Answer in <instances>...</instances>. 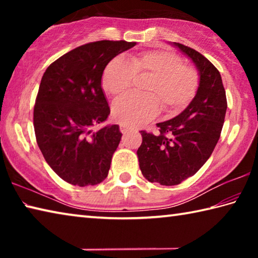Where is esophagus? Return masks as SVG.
<instances>
[{
    "label": "esophagus",
    "instance_id": "34e87169",
    "mask_svg": "<svg viewBox=\"0 0 258 258\" xmlns=\"http://www.w3.org/2000/svg\"><path fill=\"white\" fill-rule=\"evenodd\" d=\"M119 128H120V132L123 133V134H127L130 131H131V128L127 127V126H125V125H120Z\"/></svg>",
    "mask_w": 258,
    "mask_h": 258
}]
</instances>
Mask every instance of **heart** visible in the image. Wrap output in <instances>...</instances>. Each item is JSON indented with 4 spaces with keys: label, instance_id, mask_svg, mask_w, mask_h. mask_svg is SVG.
Instances as JSON below:
<instances>
[{
    "label": "heart",
    "instance_id": "b5f03b06",
    "mask_svg": "<svg viewBox=\"0 0 258 258\" xmlns=\"http://www.w3.org/2000/svg\"><path fill=\"white\" fill-rule=\"evenodd\" d=\"M134 77H150L145 87L146 97H124L112 106L117 123L138 127L155 118L159 106L166 115L181 112L196 95L199 74L194 66L183 63L180 55L166 50H151L117 56L107 64L102 87L113 98L121 97L133 85Z\"/></svg>",
    "mask_w": 258,
    "mask_h": 258
}]
</instances>
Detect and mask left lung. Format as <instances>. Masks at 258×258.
Segmentation results:
<instances>
[{"mask_svg": "<svg viewBox=\"0 0 258 258\" xmlns=\"http://www.w3.org/2000/svg\"><path fill=\"white\" fill-rule=\"evenodd\" d=\"M196 64L199 86L180 115L158 123L159 134L141 131L137 151L140 169L148 181L176 185L195 175L206 163L221 137L228 108L221 74L198 51L173 43Z\"/></svg>", "mask_w": 258, "mask_h": 258, "instance_id": "8db88e82", "label": "left lung"}]
</instances>
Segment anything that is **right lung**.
<instances>
[{
  "label": "right lung",
  "mask_w": 258,
  "mask_h": 258,
  "mask_svg": "<svg viewBox=\"0 0 258 258\" xmlns=\"http://www.w3.org/2000/svg\"><path fill=\"white\" fill-rule=\"evenodd\" d=\"M137 43H87L52 62L42 77L34 107L37 145L50 167L71 184L95 185L108 176L121 133L118 125H95L110 108L101 87L109 61Z\"/></svg>",
  "instance_id": "obj_1"
}]
</instances>
